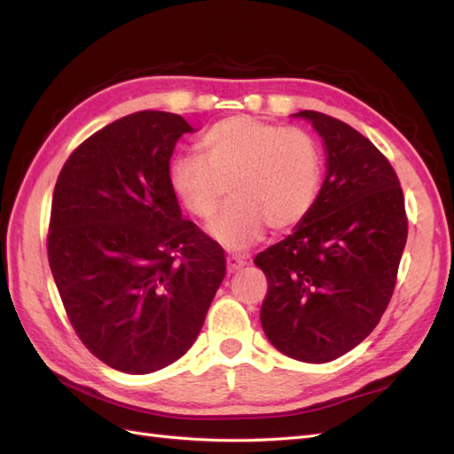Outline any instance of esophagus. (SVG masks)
I'll use <instances>...</instances> for the list:
<instances>
[{
	"instance_id": "34e87169",
	"label": "esophagus",
	"mask_w": 454,
	"mask_h": 454,
	"mask_svg": "<svg viewBox=\"0 0 454 454\" xmlns=\"http://www.w3.org/2000/svg\"><path fill=\"white\" fill-rule=\"evenodd\" d=\"M244 267H246V259L238 257V255L226 257V269H228V273H238L239 269H244Z\"/></svg>"
}]
</instances>
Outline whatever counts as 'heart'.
Here are the masks:
<instances>
[{
	"label": "heart",
	"mask_w": 454,
	"mask_h": 454,
	"mask_svg": "<svg viewBox=\"0 0 454 454\" xmlns=\"http://www.w3.org/2000/svg\"><path fill=\"white\" fill-rule=\"evenodd\" d=\"M199 150L200 156L169 160L171 189L192 216L208 220L230 187L232 202L208 226L210 238L228 252H246L267 226L293 230L320 192L322 152L302 129L239 114L210 127Z\"/></svg>",
	"instance_id": "1"
}]
</instances>
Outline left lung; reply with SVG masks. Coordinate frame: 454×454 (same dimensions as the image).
I'll list each match as a JSON object with an SVG mask.
<instances>
[{
	"mask_svg": "<svg viewBox=\"0 0 454 454\" xmlns=\"http://www.w3.org/2000/svg\"><path fill=\"white\" fill-rule=\"evenodd\" d=\"M320 134L325 177L312 210L254 263L267 277V340L283 355L327 363L351 351L387 310L408 220L388 160L349 124L301 111Z\"/></svg>",
	"mask_w": 454,
	"mask_h": 454,
	"instance_id": "obj_1",
	"label": "left lung"
}]
</instances>
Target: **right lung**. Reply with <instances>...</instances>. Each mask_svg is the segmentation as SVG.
I'll list each match as a JSON object with an SVG mask.
<instances>
[{
    "mask_svg": "<svg viewBox=\"0 0 454 454\" xmlns=\"http://www.w3.org/2000/svg\"><path fill=\"white\" fill-rule=\"evenodd\" d=\"M195 129L140 111L95 132L58 176L48 263L75 333L105 364L148 374L195 343L226 275L222 247L183 220L168 166Z\"/></svg>",
    "mask_w": 454,
    "mask_h": 454,
    "instance_id": "add662e5",
    "label": "right lung"
}]
</instances>
